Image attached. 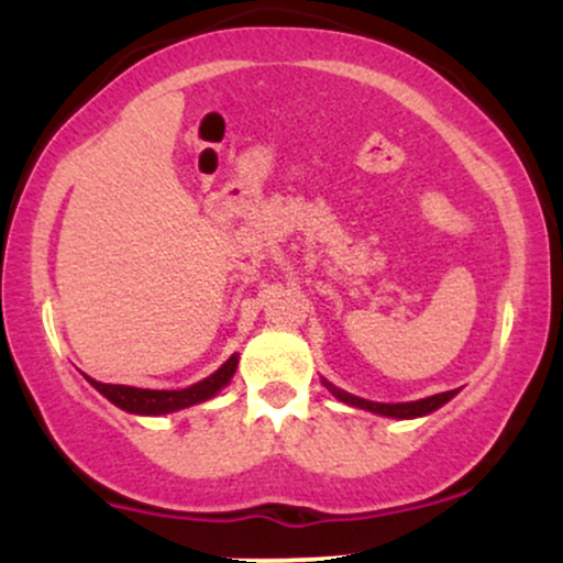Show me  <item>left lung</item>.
Returning <instances> with one entry per match:
<instances>
[{"label": "left lung", "mask_w": 563, "mask_h": 563, "mask_svg": "<svg viewBox=\"0 0 563 563\" xmlns=\"http://www.w3.org/2000/svg\"><path fill=\"white\" fill-rule=\"evenodd\" d=\"M328 386H331V384H328ZM331 391L335 394V397L341 399V402L354 405V407H363V410L378 412V416H389V418H418V416H429V412H434L437 407H442L444 402H450V399L457 394V391H442V394H434V397L418 399V402L384 405V402H367V399H360V397H354V394H346V391L335 389V386H331Z\"/></svg>", "instance_id": "1"}]
</instances>
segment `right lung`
Segmentation results:
<instances>
[{
    "label": "right lung",
    "mask_w": 563,
    "mask_h": 563,
    "mask_svg": "<svg viewBox=\"0 0 563 563\" xmlns=\"http://www.w3.org/2000/svg\"><path fill=\"white\" fill-rule=\"evenodd\" d=\"M235 367H238V354H232L228 363L219 367L217 373H211L209 378L198 380V384L187 386V389H177V391H156V389H137V386L100 384V380H92V378L87 380L97 391L106 394L115 407H121V410L137 412V416H164V412L183 410V407L206 402V399L214 397L222 386L230 384Z\"/></svg>",
    "instance_id": "1"
}]
</instances>
